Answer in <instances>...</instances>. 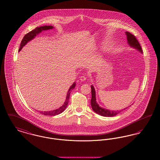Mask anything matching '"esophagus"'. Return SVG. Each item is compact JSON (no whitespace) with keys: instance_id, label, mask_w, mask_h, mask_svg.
<instances>
[{"instance_id":"1","label":"esophagus","mask_w":160,"mask_h":160,"mask_svg":"<svg viewBox=\"0 0 160 160\" xmlns=\"http://www.w3.org/2000/svg\"><path fill=\"white\" fill-rule=\"evenodd\" d=\"M80 80L81 82L85 81L86 80V77L85 76H82L80 77Z\"/></svg>"}]
</instances>
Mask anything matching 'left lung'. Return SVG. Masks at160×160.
<instances>
[{"instance_id":"8db88e82","label":"left lung","mask_w":160,"mask_h":160,"mask_svg":"<svg viewBox=\"0 0 160 160\" xmlns=\"http://www.w3.org/2000/svg\"><path fill=\"white\" fill-rule=\"evenodd\" d=\"M126 35L127 36L128 43L129 44V46L136 48L138 50H139L141 53H142V47L140 45L136 36H134L133 34H132L131 33L128 32H126ZM91 93L92 98L91 101V106L94 112H95L97 113L100 114L101 116H106V117H112V116H116V114H118L119 113L121 112V111H110V110L104 109V108L99 107V105L97 104V102L96 101L95 91V89L92 85L91 86ZM126 108H124V110Z\"/></svg>"}]
</instances>
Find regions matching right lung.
I'll list each match as a JSON object with an SVG mask.
<instances>
[{"label":"right lung","mask_w":160,"mask_h":160,"mask_svg":"<svg viewBox=\"0 0 160 160\" xmlns=\"http://www.w3.org/2000/svg\"><path fill=\"white\" fill-rule=\"evenodd\" d=\"M53 26H41V27H39V28H35V29L32 30V31L29 32V33H26L24 38H23L22 42H21V44H20V48H19V52L22 50V48H23V46H25L28 42H29V41H31V39H33L35 38V37L39 33H40L41 32L43 31H46V30H49V29H53ZM76 86V83H74L71 86V88H69V89L68 93L67 94V98L65 100V102H64L63 105L60 108L56 109V110H54L53 111H49V112H41L40 113L41 114H44V115H47V116H55V115H57V114H60L61 113H62L65 109L66 108V107L67 106L68 104L69 98V95H70V92H69L70 91L71 89H72L74 88Z\"/></svg>","instance_id":"add662e5"}]
</instances>
